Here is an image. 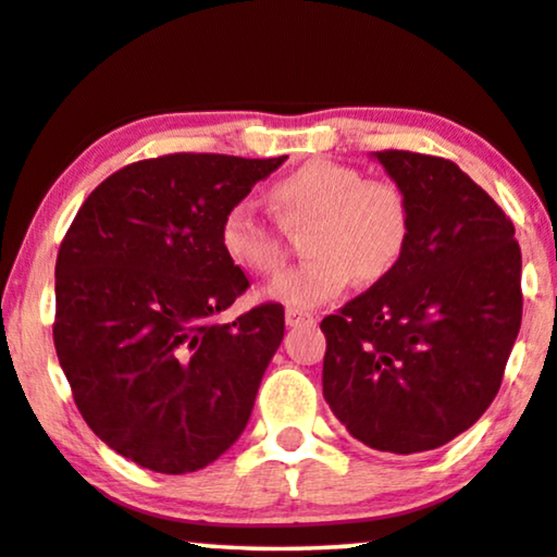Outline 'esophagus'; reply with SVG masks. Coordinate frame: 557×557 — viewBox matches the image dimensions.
Returning a JSON list of instances; mask_svg holds the SVG:
<instances>
[{
  "label": "esophagus",
  "mask_w": 557,
  "mask_h": 557,
  "mask_svg": "<svg viewBox=\"0 0 557 557\" xmlns=\"http://www.w3.org/2000/svg\"><path fill=\"white\" fill-rule=\"evenodd\" d=\"M285 321H287V325H290V329H298V325H313V323H315V318L310 315V313H302V310H293V308H287Z\"/></svg>",
  "instance_id": "34e87169"
}]
</instances>
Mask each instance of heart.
Wrapping results in <instances>:
<instances>
[{"mask_svg": "<svg viewBox=\"0 0 557 557\" xmlns=\"http://www.w3.org/2000/svg\"><path fill=\"white\" fill-rule=\"evenodd\" d=\"M270 206L285 228H308L310 257L267 283L264 298L293 310H313L361 283H380L403 259L412 234V206L403 185L364 177L359 168L310 160L270 185ZM219 244L226 259L251 274L280 270L283 228L236 203L221 216Z\"/></svg>", "mask_w": 557, "mask_h": 557, "instance_id": "heart-1", "label": "heart"}]
</instances>
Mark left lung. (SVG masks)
Here are the masks:
<instances>
[{"mask_svg":"<svg viewBox=\"0 0 557 557\" xmlns=\"http://www.w3.org/2000/svg\"><path fill=\"white\" fill-rule=\"evenodd\" d=\"M374 158L410 198L412 234L392 274L323 318V397L356 441L410 456L469 430L499 392L522 323V251L456 162Z\"/></svg>","mask_w":557,"mask_h":557,"instance_id":"1","label":"left lung"}]
</instances>
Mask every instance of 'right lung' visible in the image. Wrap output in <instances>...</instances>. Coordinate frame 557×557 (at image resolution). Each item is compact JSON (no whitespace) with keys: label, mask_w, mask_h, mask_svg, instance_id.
<instances>
[{"label":"right lung","mask_w":557,"mask_h":557,"mask_svg":"<svg viewBox=\"0 0 557 557\" xmlns=\"http://www.w3.org/2000/svg\"><path fill=\"white\" fill-rule=\"evenodd\" d=\"M287 158L175 152L109 175L55 262L58 361L78 412L143 469L188 473L247 428L285 308L216 315L249 287L221 251V216Z\"/></svg>","instance_id":"1"}]
</instances>
